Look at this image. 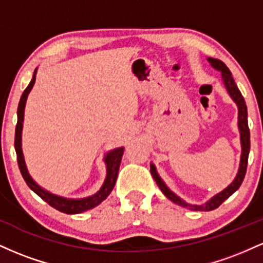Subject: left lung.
Masks as SVG:
<instances>
[{
	"label": "left lung",
	"mask_w": 263,
	"mask_h": 263,
	"mask_svg": "<svg viewBox=\"0 0 263 263\" xmlns=\"http://www.w3.org/2000/svg\"><path fill=\"white\" fill-rule=\"evenodd\" d=\"M209 63L213 65V68H215L216 70L221 71L222 75V81H224L226 90L228 92L230 93V96L232 98V100L237 104L238 107V129H240V136H241V147H242V153H241V161H240V168H238V173L235 180L232 182L228 188L222 190L221 193H219L218 195H215L214 198H211L208 203H205L204 205H190L185 201L182 200L179 197H177L173 192H171L170 189L167 188L163 180L161 179V177L158 176L157 173L155 165H151V173H152V177L155 178L157 185L159 186V189L162 190L163 194L165 195L168 199H171L172 201L180 205V206L184 208H189L192 210H197V211H210L216 209L221 205L224 201L228 199L230 195L234 194L236 190L240 188V185L242 184L243 178H245L246 174V170H247V161H249V153H250V129H249V123H247V106L246 102L243 100V96L241 95L240 90L236 84H235L234 78H232L231 71L229 70V68L226 66L221 60L219 59H214V58H208Z\"/></svg>",
	"instance_id": "8db88e82"
}]
</instances>
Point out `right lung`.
Returning <instances> with one entry per match:
<instances>
[{
  "label": "right lung",
  "mask_w": 263,
  "mask_h": 263,
  "mask_svg": "<svg viewBox=\"0 0 263 263\" xmlns=\"http://www.w3.org/2000/svg\"><path fill=\"white\" fill-rule=\"evenodd\" d=\"M35 74H37V69L34 70L33 78L29 83V85L26 87V90L23 91L22 96H21L20 104H18V110H17V125H16V135H14V148H16L17 153V161H18V167H20L21 174H22L23 179L26 180L27 185L31 188L35 194L39 195L44 201H47L50 206L54 209L62 211L65 214H79L83 211H86L89 209H92L96 205H99L102 200H105L108 197V194L111 193V190L114 189L115 183H116L117 174H119V168L120 163H121V158L123 155V151L125 148H116L111 152H108L106 157H105V162H106L107 167V177L105 180L102 188L96 193L92 197L85 198V199H65L62 197H57V195L50 194V193L45 192L44 189H42L34 180L32 179L31 176L28 174L27 171L25 159H23V153H22V147H21V137H22V126H23V115H25V106H26V100L27 96H28L29 91L32 90L33 85H34L35 81Z\"/></svg>",
  "instance_id": "add662e5"
}]
</instances>
